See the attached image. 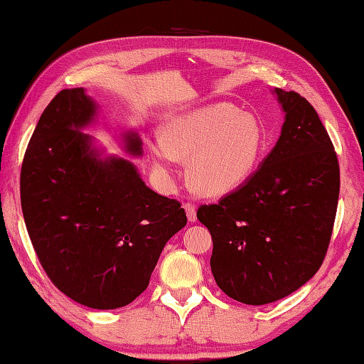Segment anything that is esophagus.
I'll use <instances>...</instances> for the list:
<instances>
[{"instance_id":"esophagus-1","label":"esophagus","mask_w":364,"mask_h":364,"mask_svg":"<svg viewBox=\"0 0 364 364\" xmlns=\"http://www.w3.org/2000/svg\"><path fill=\"white\" fill-rule=\"evenodd\" d=\"M183 206H184V210H186L189 223H196V220H197V206L194 203H191V202L184 203Z\"/></svg>"}]
</instances>
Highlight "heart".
Wrapping results in <instances>:
<instances>
[{"label": "heart", "mask_w": 364, "mask_h": 364, "mask_svg": "<svg viewBox=\"0 0 364 364\" xmlns=\"http://www.w3.org/2000/svg\"><path fill=\"white\" fill-rule=\"evenodd\" d=\"M154 167L170 175L178 161H189L188 178L202 196H224L252 173L263 148L255 117L218 102L173 115L161 126V139L149 141Z\"/></svg>", "instance_id": "1"}]
</instances>
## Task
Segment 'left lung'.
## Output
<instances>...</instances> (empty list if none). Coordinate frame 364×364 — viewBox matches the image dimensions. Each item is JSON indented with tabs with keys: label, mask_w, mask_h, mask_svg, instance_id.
Wrapping results in <instances>:
<instances>
[{
	"label": "left lung",
	"mask_w": 364,
	"mask_h": 364,
	"mask_svg": "<svg viewBox=\"0 0 364 364\" xmlns=\"http://www.w3.org/2000/svg\"><path fill=\"white\" fill-rule=\"evenodd\" d=\"M273 95L284 112L274 148L237 191L197 210L219 289L252 306L294 294L317 273L339 197L338 156L314 107L295 91Z\"/></svg>",
	"instance_id": "obj_1"
}]
</instances>
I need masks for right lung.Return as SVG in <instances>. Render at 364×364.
<instances>
[{
    "label": "right lung",
    "instance_id": "1",
    "mask_svg": "<svg viewBox=\"0 0 364 364\" xmlns=\"http://www.w3.org/2000/svg\"><path fill=\"white\" fill-rule=\"evenodd\" d=\"M97 104L83 88L63 90L39 118L20 173L28 235L47 276L70 300L117 309L144 291L164 246L186 225L180 202L159 196L137 167L104 156L83 129ZM123 149L144 153L137 132Z\"/></svg>",
    "mask_w": 364,
    "mask_h": 364
}]
</instances>
